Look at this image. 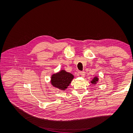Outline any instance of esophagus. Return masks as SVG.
Here are the masks:
<instances>
[{"label": "esophagus", "mask_w": 133, "mask_h": 133, "mask_svg": "<svg viewBox=\"0 0 133 133\" xmlns=\"http://www.w3.org/2000/svg\"><path fill=\"white\" fill-rule=\"evenodd\" d=\"M78 73L79 75H80L82 76H84V75H85V72H84V71H79L78 72Z\"/></svg>", "instance_id": "obj_1"}]
</instances>
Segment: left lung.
Here are the masks:
<instances>
[{
    "instance_id": "obj_1",
    "label": "left lung",
    "mask_w": 133,
    "mask_h": 133,
    "mask_svg": "<svg viewBox=\"0 0 133 133\" xmlns=\"http://www.w3.org/2000/svg\"><path fill=\"white\" fill-rule=\"evenodd\" d=\"M98 78H95L94 79L92 80V81L91 82V83H92V84H96V82H98Z\"/></svg>"
}]
</instances>
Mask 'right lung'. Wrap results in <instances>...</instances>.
I'll return each mask as SVG.
<instances>
[{"label":"right lung","instance_id":"add662e5","mask_svg":"<svg viewBox=\"0 0 133 133\" xmlns=\"http://www.w3.org/2000/svg\"><path fill=\"white\" fill-rule=\"evenodd\" d=\"M74 76L65 70H61L59 73L51 76V84L55 87L62 90H65L69 85Z\"/></svg>","mask_w":133,"mask_h":133}]
</instances>
